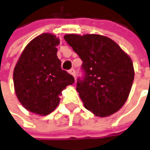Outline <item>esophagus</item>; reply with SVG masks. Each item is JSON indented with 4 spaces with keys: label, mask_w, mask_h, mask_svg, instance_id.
<instances>
[{
    "label": "esophagus",
    "mask_w": 150,
    "mask_h": 150,
    "mask_svg": "<svg viewBox=\"0 0 150 150\" xmlns=\"http://www.w3.org/2000/svg\"><path fill=\"white\" fill-rule=\"evenodd\" d=\"M69 73H70V75H72L75 78V70L74 69H71V70H69Z\"/></svg>",
    "instance_id": "esophagus-1"
}]
</instances>
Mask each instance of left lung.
Here are the masks:
<instances>
[{
  "instance_id": "obj_1",
  "label": "left lung",
  "mask_w": 150,
  "mask_h": 150,
  "mask_svg": "<svg viewBox=\"0 0 150 150\" xmlns=\"http://www.w3.org/2000/svg\"><path fill=\"white\" fill-rule=\"evenodd\" d=\"M80 56L83 78L76 90L85 109L100 117L119 110L128 99L134 78L130 57L114 40L100 35L64 36Z\"/></svg>"
}]
</instances>
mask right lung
I'll use <instances>...</instances> for the list:
<instances>
[{"label": "right lung", "instance_id": "obj_1", "mask_svg": "<svg viewBox=\"0 0 150 150\" xmlns=\"http://www.w3.org/2000/svg\"><path fill=\"white\" fill-rule=\"evenodd\" d=\"M59 40L49 33L35 37L25 48L14 69V87L21 104L32 113L49 115L59 103V95L75 79L61 69L57 57Z\"/></svg>", "mask_w": 150, "mask_h": 150}]
</instances>
